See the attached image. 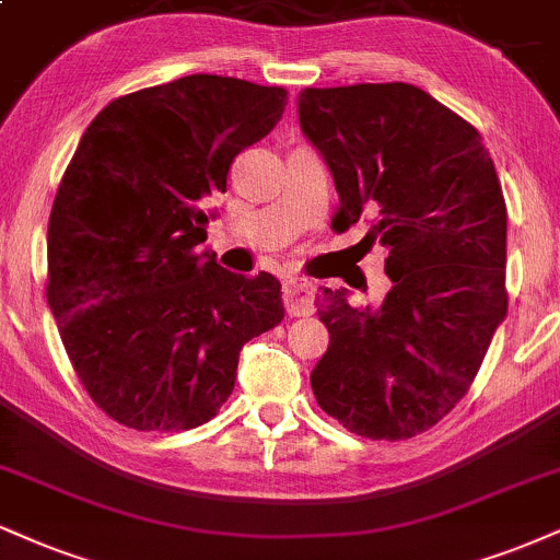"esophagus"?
Returning <instances> with one entry per match:
<instances>
[{"label":"esophagus","mask_w":560,"mask_h":560,"mask_svg":"<svg viewBox=\"0 0 560 560\" xmlns=\"http://www.w3.org/2000/svg\"><path fill=\"white\" fill-rule=\"evenodd\" d=\"M315 302V284L305 276H289L284 281V307L289 315H310Z\"/></svg>","instance_id":"1"}]
</instances>
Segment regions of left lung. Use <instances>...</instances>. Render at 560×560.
<instances>
[{"label": "left lung", "mask_w": 560, "mask_h": 560, "mask_svg": "<svg viewBox=\"0 0 560 560\" xmlns=\"http://www.w3.org/2000/svg\"><path fill=\"white\" fill-rule=\"evenodd\" d=\"M300 127L331 170L347 229L388 247V294L315 300L331 341L310 373L323 412L373 441L433 428L472 386L506 318V203L480 132L409 83L305 88Z\"/></svg>", "instance_id": "8db88e82"}]
</instances>
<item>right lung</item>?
Returning <instances> with one entry per match:
<instances>
[{
    "mask_svg": "<svg viewBox=\"0 0 560 560\" xmlns=\"http://www.w3.org/2000/svg\"><path fill=\"white\" fill-rule=\"evenodd\" d=\"M284 106V88L187 75L114 98L80 138L49 215L46 298L80 383L119 425H203L242 347L284 320L276 276L198 250L203 203Z\"/></svg>",
    "mask_w": 560,
    "mask_h": 560,
    "instance_id": "1",
    "label": "right lung"
}]
</instances>
